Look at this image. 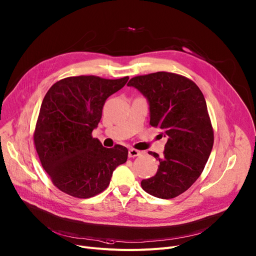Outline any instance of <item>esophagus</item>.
Masks as SVG:
<instances>
[{"instance_id": "esophagus-1", "label": "esophagus", "mask_w": 256, "mask_h": 256, "mask_svg": "<svg viewBox=\"0 0 256 256\" xmlns=\"http://www.w3.org/2000/svg\"><path fill=\"white\" fill-rule=\"evenodd\" d=\"M141 154H142V152L137 149H134V148H130L128 150V158H136V156H139Z\"/></svg>"}]
</instances>
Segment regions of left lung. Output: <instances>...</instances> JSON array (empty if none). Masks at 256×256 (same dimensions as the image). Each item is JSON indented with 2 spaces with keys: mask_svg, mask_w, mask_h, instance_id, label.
Instances as JSON below:
<instances>
[{
  "mask_svg": "<svg viewBox=\"0 0 256 256\" xmlns=\"http://www.w3.org/2000/svg\"><path fill=\"white\" fill-rule=\"evenodd\" d=\"M128 86L148 100L150 122L166 137L156 174L142 180V188L160 198H173L196 181L210 156L214 130L202 92L190 79L170 72L132 77Z\"/></svg>",
  "mask_w": 256,
  "mask_h": 256,
  "instance_id": "8db88e82",
  "label": "left lung"
}]
</instances>
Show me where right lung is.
Segmentation results:
<instances>
[{
    "instance_id": "add662e5",
    "label": "right lung",
    "mask_w": 256,
    "mask_h": 256,
    "mask_svg": "<svg viewBox=\"0 0 256 256\" xmlns=\"http://www.w3.org/2000/svg\"><path fill=\"white\" fill-rule=\"evenodd\" d=\"M128 80V76H72L56 82L45 94L34 144L43 168L62 192L78 198L94 196L107 188L114 170L126 162L124 146L106 148L92 132L106 100Z\"/></svg>"
}]
</instances>
